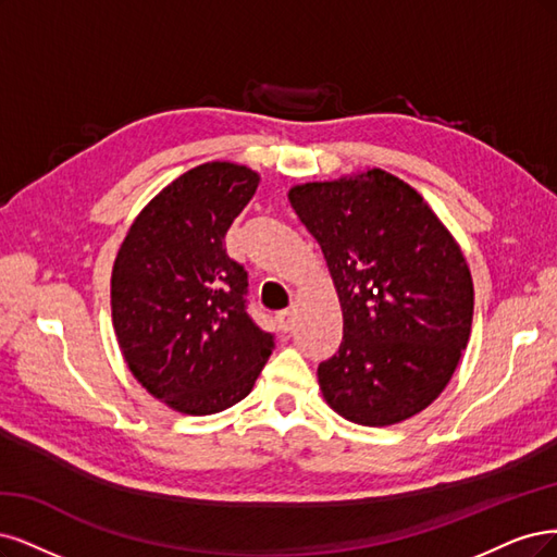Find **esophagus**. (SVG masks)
Here are the masks:
<instances>
[{
    "instance_id": "34e87169",
    "label": "esophagus",
    "mask_w": 557,
    "mask_h": 557,
    "mask_svg": "<svg viewBox=\"0 0 557 557\" xmlns=\"http://www.w3.org/2000/svg\"><path fill=\"white\" fill-rule=\"evenodd\" d=\"M294 321H296V310H294V308H289V310H284V312L277 314V326H280V331H284V333L292 331Z\"/></svg>"
}]
</instances>
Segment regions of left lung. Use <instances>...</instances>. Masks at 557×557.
I'll list each match as a JSON object with an SVG mask.
<instances>
[{"label": "left lung", "instance_id": "left-lung-1", "mask_svg": "<svg viewBox=\"0 0 557 557\" xmlns=\"http://www.w3.org/2000/svg\"><path fill=\"white\" fill-rule=\"evenodd\" d=\"M324 252L343 308V343L317 376L358 425L419 414L451 380L474 314L470 265L423 196L382 169L289 189Z\"/></svg>", "mask_w": 557, "mask_h": 557}]
</instances>
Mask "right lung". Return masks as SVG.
<instances>
[{
	"label": "right lung",
	"mask_w": 557,
	"mask_h": 557,
	"mask_svg": "<svg viewBox=\"0 0 557 557\" xmlns=\"http://www.w3.org/2000/svg\"><path fill=\"white\" fill-rule=\"evenodd\" d=\"M259 181L233 161L196 166L138 212L117 249L111 310L124 363L181 414L240 403L273 351L245 310L247 273L224 249Z\"/></svg>",
	"instance_id": "right-lung-1"
}]
</instances>
